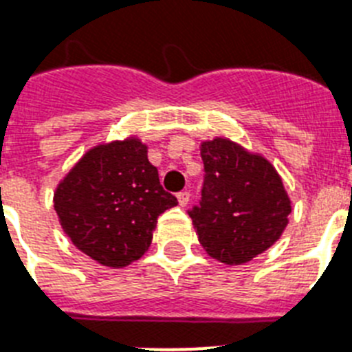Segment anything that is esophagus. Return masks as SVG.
<instances>
[{
  "mask_svg": "<svg viewBox=\"0 0 352 352\" xmlns=\"http://www.w3.org/2000/svg\"><path fill=\"white\" fill-rule=\"evenodd\" d=\"M177 200H179V206H188V202H190V193L188 191H181V193H177Z\"/></svg>",
  "mask_w": 352,
  "mask_h": 352,
  "instance_id": "obj_1",
  "label": "esophagus"
}]
</instances>
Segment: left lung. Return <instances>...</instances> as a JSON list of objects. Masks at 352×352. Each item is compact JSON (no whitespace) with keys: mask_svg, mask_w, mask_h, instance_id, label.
Masks as SVG:
<instances>
[{"mask_svg":"<svg viewBox=\"0 0 352 352\" xmlns=\"http://www.w3.org/2000/svg\"><path fill=\"white\" fill-rule=\"evenodd\" d=\"M202 200L188 214L212 259L243 265L276 243L288 226L292 200L270 161L229 138L200 143Z\"/></svg>","mask_w":352,"mask_h":352,"instance_id":"left-lung-1","label":"left lung"}]
</instances>
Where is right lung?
Listing matches in <instances>:
<instances>
[{"mask_svg": "<svg viewBox=\"0 0 352 352\" xmlns=\"http://www.w3.org/2000/svg\"><path fill=\"white\" fill-rule=\"evenodd\" d=\"M175 206L138 135L87 150L53 193L62 231L80 252L109 268L140 259L152 243L159 214Z\"/></svg>", "mask_w": 352, "mask_h": 352, "instance_id": "1", "label": "right lung"}]
</instances>
